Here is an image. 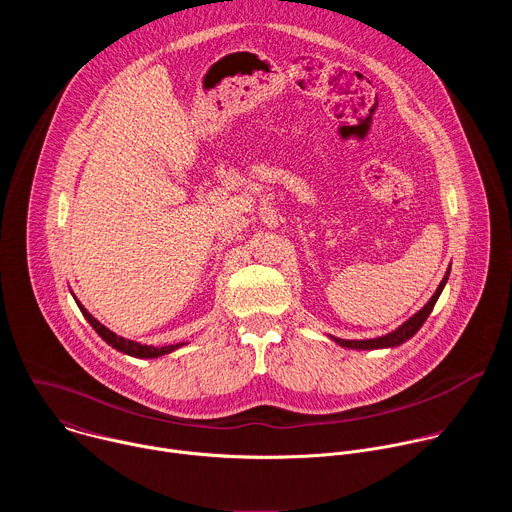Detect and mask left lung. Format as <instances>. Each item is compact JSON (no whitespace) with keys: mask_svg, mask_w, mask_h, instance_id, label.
<instances>
[{"mask_svg":"<svg viewBox=\"0 0 512 512\" xmlns=\"http://www.w3.org/2000/svg\"><path fill=\"white\" fill-rule=\"evenodd\" d=\"M448 275H450V269H448V273L444 275V279H442V283H440V287L435 289V294L431 296V300L413 316V318H409L403 326H399L397 330H393L391 334H387V336H379V338H371V340H342V338H334L340 346H346V348H358V350H371V348H389V346H399V344H403L405 340H409L421 326H423V322L427 320V316L431 314V310H433V306H435V302H437V298H440V294H442V289H444V285H446V281H448Z\"/></svg>","mask_w":512,"mask_h":512,"instance_id":"8db88e82","label":"left lung"}]
</instances>
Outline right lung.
Here are the masks:
<instances>
[{"label":"right lung","instance_id":"1","mask_svg":"<svg viewBox=\"0 0 512 512\" xmlns=\"http://www.w3.org/2000/svg\"><path fill=\"white\" fill-rule=\"evenodd\" d=\"M77 304H79V300H77ZM79 308H81V312H83V316L89 320V324L95 328V332L109 344V346H113L115 350H119V352H125V354H129V356H135V358H158V356H162V354H170L172 350H176V348H180L184 342H178V344H170V346H148V344H139V342H133V340H127V338H121V336H117L115 332H111L109 328H105L101 322H97L85 308H83V304H79Z\"/></svg>","mask_w":512,"mask_h":512}]
</instances>
